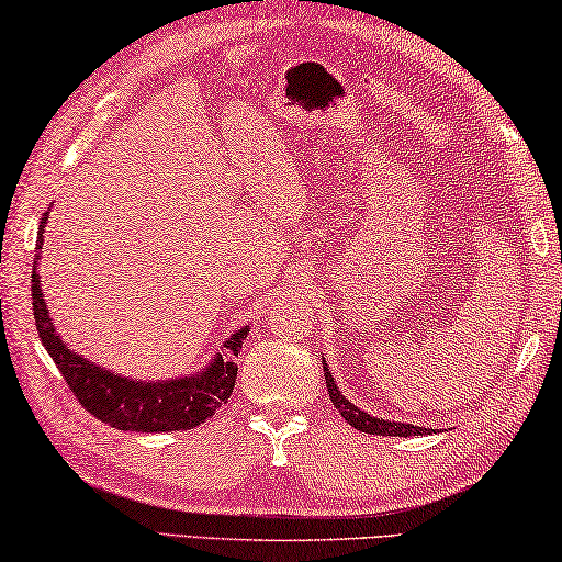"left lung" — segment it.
<instances>
[{
	"label": "left lung",
	"mask_w": 562,
	"mask_h": 562,
	"mask_svg": "<svg viewBox=\"0 0 562 562\" xmlns=\"http://www.w3.org/2000/svg\"><path fill=\"white\" fill-rule=\"evenodd\" d=\"M323 372H325V385H327L329 400H333V405L340 409V415L355 427V430L370 432V435H385V438H387V435H390V438H409V435H427V432H432L430 427H420V425H413V423L382 420V417H378V415L364 413L362 407L350 403V400L342 395V390L337 387L333 372L327 370V360L325 358H323Z\"/></svg>",
	"instance_id": "left-lung-1"
}]
</instances>
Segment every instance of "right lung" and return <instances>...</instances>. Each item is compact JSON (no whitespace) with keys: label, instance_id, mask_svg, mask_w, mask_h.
<instances>
[{"label":"right lung","instance_id":"add662e5","mask_svg":"<svg viewBox=\"0 0 562 562\" xmlns=\"http://www.w3.org/2000/svg\"><path fill=\"white\" fill-rule=\"evenodd\" d=\"M47 220L49 212H44L37 233V247H34L37 255H34L32 262L34 323H37L44 350L55 360L61 378L67 380L69 390H72L87 413L94 415L97 420L117 427V430L132 432L192 430V427L202 425L207 417L215 415V409L222 403H227V397L235 390V355L243 350L249 325L235 329L222 342V352H215V358L202 364V370L192 372V375L139 380L102 368V364L92 362L85 355L69 350L49 317L47 302L42 295V278L37 272Z\"/></svg>","mask_w":562,"mask_h":562}]
</instances>
